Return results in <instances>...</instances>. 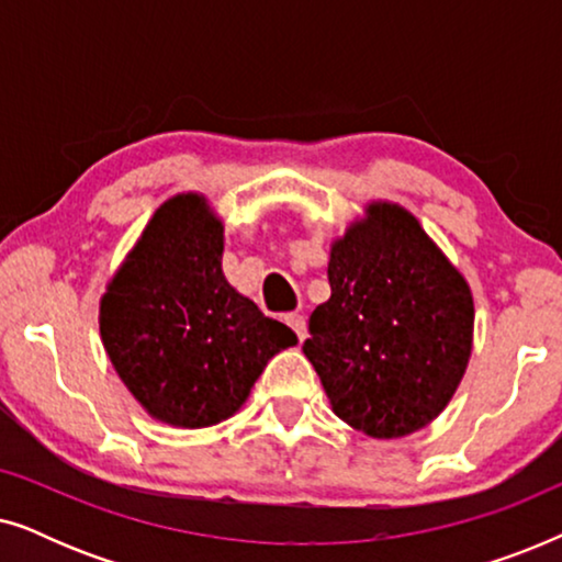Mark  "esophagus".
Masks as SVG:
<instances>
[{
	"label": "esophagus",
	"mask_w": 562,
	"mask_h": 562,
	"mask_svg": "<svg viewBox=\"0 0 562 562\" xmlns=\"http://www.w3.org/2000/svg\"><path fill=\"white\" fill-rule=\"evenodd\" d=\"M286 325L294 329L299 340H304V337H306V322H304L302 314H296V312L294 314H286Z\"/></svg>",
	"instance_id": "1"
}]
</instances>
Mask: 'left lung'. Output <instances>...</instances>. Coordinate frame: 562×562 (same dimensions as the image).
<instances>
[{
	"instance_id": "1",
	"label": "left lung",
	"mask_w": 562,
	"mask_h": 562,
	"mask_svg": "<svg viewBox=\"0 0 562 562\" xmlns=\"http://www.w3.org/2000/svg\"><path fill=\"white\" fill-rule=\"evenodd\" d=\"M329 252L333 294L310 317L304 356L333 412L391 440L429 425L473 348V296L402 206L375 202Z\"/></svg>"
}]
</instances>
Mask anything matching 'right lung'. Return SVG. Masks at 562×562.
I'll use <instances>...</instances> for the list:
<instances>
[{
  "label": "right lung",
  "instance_id": "right-lung-1",
  "mask_svg": "<svg viewBox=\"0 0 562 562\" xmlns=\"http://www.w3.org/2000/svg\"><path fill=\"white\" fill-rule=\"evenodd\" d=\"M222 222L204 196L153 214L99 304L114 371L143 409L173 427L233 417L296 335L237 294L222 273Z\"/></svg>",
  "mask_w": 562,
  "mask_h": 562
}]
</instances>
